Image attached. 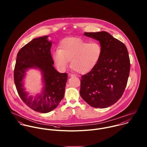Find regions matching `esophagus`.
I'll return each instance as SVG.
<instances>
[{
	"label": "esophagus",
	"mask_w": 147,
	"mask_h": 147,
	"mask_svg": "<svg viewBox=\"0 0 147 147\" xmlns=\"http://www.w3.org/2000/svg\"><path fill=\"white\" fill-rule=\"evenodd\" d=\"M68 75H69V76H70V77H72V76H75V75H74V74H69Z\"/></svg>",
	"instance_id": "obj_1"
}]
</instances>
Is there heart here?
<instances>
[{"label":"heart","mask_w":147,"mask_h":147,"mask_svg":"<svg viewBox=\"0 0 147 147\" xmlns=\"http://www.w3.org/2000/svg\"><path fill=\"white\" fill-rule=\"evenodd\" d=\"M102 47L98 42H89L77 38L64 39L59 45V49L53 53V58L61 71L66 69L70 61L71 68L79 74L92 71L100 61Z\"/></svg>","instance_id":"b5f03b06"}]
</instances>
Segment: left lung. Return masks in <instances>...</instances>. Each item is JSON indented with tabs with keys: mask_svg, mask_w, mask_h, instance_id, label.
I'll list each match as a JSON object with an SVG mask.
<instances>
[{
	"mask_svg": "<svg viewBox=\"0 0 147 147\" xmlns=\"http://www.w3.org/2000/svg\"><path fill=\"white\" fill-rule=\"evenodd\" d=\"M84 34L99 41L102 54L96 67L82 76L80 94L88 105L106 108L116 103L125 91L130 69L128 51L123 43L106 32Z\"/></svg>",
	"mask_w": 147,
	"mask_h": 147,
	"instance_id": "left-lung-1",
	"label": "left lung"
}]
</instances>
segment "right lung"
Wrapping results in <instances>:
<instances>
[{
    "label": "right lung",
    "instance_id": "obj_1",
    "mask_svg": "<svg viewBox=\"0 0 147 147\" xmlns=\"http://www.w3.org/2000/svg\"><path fill=\"white\" fill-rule=\"evenodd\" d=\"M48 36L36 38L19 50L14 69V82L22 101L37 112L47 113L55 109L63 99L67 74L60 73L54 67L50 49L52 42ZM29 69L40 70L44 86L42 92L34 97L25 90L23 79Z\"/></svg>",
    "mask_w": 147,
    "mask_h": 147
}]
</instances>
